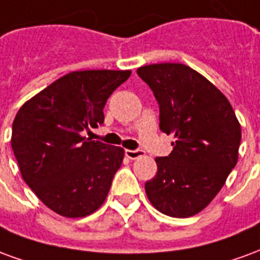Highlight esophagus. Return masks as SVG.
Segmentation results:
<instances>
[{
    "mask_svg": "<svg viewBox=\"0 0 260 260\" xmlns=\"http://www.w3.org/2000/svg\"><path fill=\"white\" fill-rule=\"evenodd\" d=\"M125 156L131 160H136L143 156V150H125Z\"/></svg>",
    "mask_w": 260,
    "mask_h": 260,
    "instance_id": "34e87169",
    "label": "esophagus"
}]
</instances>
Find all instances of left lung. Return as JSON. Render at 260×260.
<instances>
[{"mask_svg":"<svg viewBox=\"0 0 260 260\" xmlns=\"http://www.w3.org/2000/svg\"><path fill=\"white\" fill-rule=\"evenodd\" d=\"M136 72L160 106V129L175 139L167 157H156L157 174L145 184L147 198L163 214L195 216L237 164L240 122L229 99L188 65L152 64Z\"/></svg>","mask_w":260,"mask_h":260,"instance_id":"1","label":"left lung"}]
</instances>
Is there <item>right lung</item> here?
Returning a JSON list of instances; mask_svg holds the SVG:
<instances>
[{
	"label": "right lung",
	"mask_w": 260,
	"mask_h": 260,
	"mask_svg": "<svg viewBox=\"0 0 260 260\" xmlns=\"http://www.w3.org/2000/svg\"><path fill=\"white\" fill-rule=\"evenodd\" d=\"M129 76V69L75 71L16 114L11 145L22 178L59 216L86 217L106 201L124 149L83 134L103 124L107 99Z\"/></svg>",
	"instance_id": "add662e5"
}]
</instances>
